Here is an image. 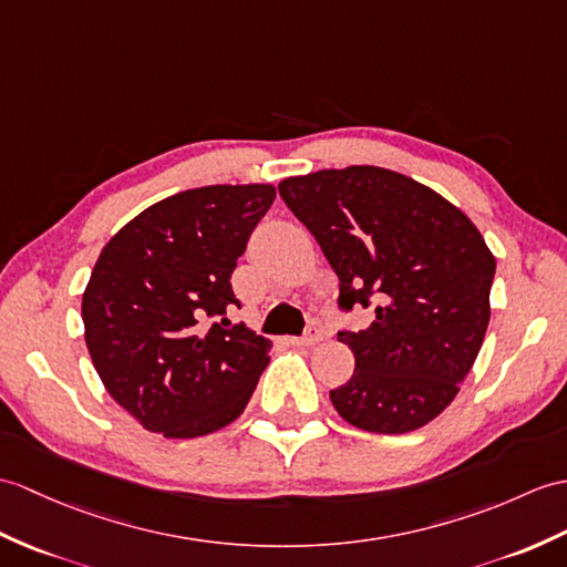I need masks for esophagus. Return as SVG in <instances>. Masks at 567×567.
<instances>
[{"label":"esophagus","mask_w":567,"mask_h":567,"mask_svg":"<svg viewBox=\"0 0 567 567\" xmlns=\"http://www.w3.org/2000/svg\"><path fill=\"white\" fill-rule=\"evenodd\" d=\"M323 338V331L319 326H309V331L305 333V336H299V338H289V343H292L295 348H311V346H316L319 343V340Z\"/></svg>","instance_id":"34e87169"}]
</instances>
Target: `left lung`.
I'll list each match as a JSON object with an SVG mask.
<instances>
[{
  "instance_id": "obj_1",
  "label": "left lung",
  "mask_w": 567,
  "mask_h": 567,
  "mask_svg": "<svg viewBox=\"0 0 567 567\" xmlns=\"http://www.w3.org/2000/svg\"><path fill=\"white\" fill-rule=\"evenodd\" d=\"M280 197L340 280L338 305L370 307L364 331L338 333L354 354L331 403L350 425L403 434L454 401L491 321L495 256L462 209L379 166L285 178Z\"/></svg>"
}]
</instances>
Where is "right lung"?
<instances>
[{
  "label": "right lung",
  "instance_id": "add662e5",
  "mask_svg": "<svg viewBox=\"0 0 567 567\" xmlns=\"http://www.w3.org/2000/svg\"><path fill=\"white\" fill-rule=\"evenodd\" d=\"M275 186H205L154 203L111 236L82 297L84 340L117 405L193 440L234 423L272 343L227 309L231 272Z\"/></svg>",
  "mask_w": 567,
  "mask_h": 567
}]
</instances>
